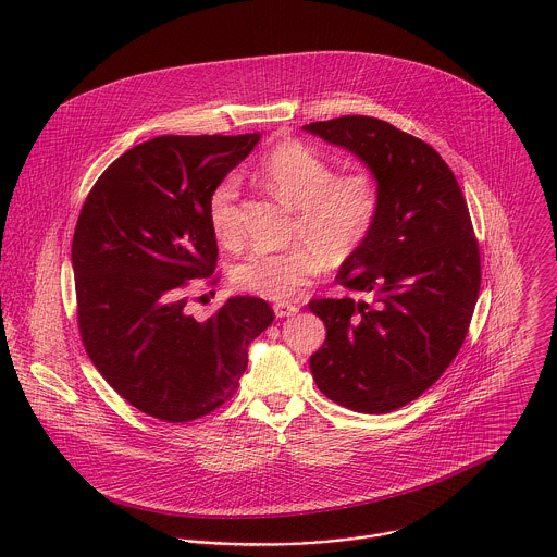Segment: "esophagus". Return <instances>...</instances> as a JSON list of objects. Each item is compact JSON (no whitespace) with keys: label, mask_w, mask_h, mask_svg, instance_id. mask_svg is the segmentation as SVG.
I'll list each match as a JSON object with an SVG mask.
<instances>
[{"label":"esophagus","mask_w":557,"mask_h":557,"mask_svg":"<svg viewBox=\"0 0 557 557\" xmlns=\"http://www.w3.org/2000/svg\"><path fill=\"white\" fill-rule=\"evenodd\" d=\"M273 310H275V314H277L280 319H284V317L297 314V312H299V306H295V304H275Z\"/></svg>","instance_id":"1"}]
</instances>
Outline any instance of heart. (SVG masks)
<instances>
[{"label": "heart", "mask_w": 557, "mask_h": 557, "mask_svg": "<svg viewBox=\"0 0 557 557\" xmlns=\"http://www.w3.org/2000/svg\"><path fill=\"white\" fill-rule=\"evenodd\" d=\"M256 180L297 210L293 243L286 251H253L232 271L238 290L286 301L297 297L323 267L349 262L371 238L380 210L382 186L369 169L336 173L334 164L312 145L288 138L277 143L253 171ZM208 223L216 240L236 247L243 238L238 182L221 180L208 197Z\"/></svg>", "instance_id": "heart-1"}]
</instances>
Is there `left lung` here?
<instances>
[{"label":"left lung","instance_id":"obj_1","mask_svg":"<svg viewBox=\"0 0 557 557\" xmlns=\"http://www.w3.org/2000/svg\"><path fill=\"white\" fill-rule=\"evenodd\" d=\"M306 129L356 153L382 186L371 238L336 275L371 299L308 304L327 330L310 371L338 406L386 414L421 397L467 338L482 284L469 206L441 153L388 121L349 114Z\"/></svg>","mask_w":557,"mask_h":557}]
</instances>
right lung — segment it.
Returning <instances> with one entry per match:
<instances>
[{"instance_id": "obj_1", "label": "right lung", "mask_w": 557, "mask_h": 557, "mask_svg": "<svg viewBox=\"0 0 557 557\" xmlns=\"http://www.w3.org/2000/svg\"><path fill=\"white\" fill-rule=\"evenodd\" d=\"M260 134L158 136L119 156L77 216L71 262L77 327L101 377L136 410L186 423L223 406L247 347L275 319L258 297H232L208 321L186 288L216 282L212 188Z\"/></svg>"}]
</instances>
